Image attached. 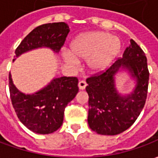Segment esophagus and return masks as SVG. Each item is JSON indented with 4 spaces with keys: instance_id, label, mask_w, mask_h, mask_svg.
Here are the masks:
<instances>
[{
    "instance_id": "esophagus-1",
    "label": "esophagus",
    "mask_w": 158,
    "mask_h": 158,
    "mask_svg": "<svg viewBox=\"0 0 158 158\" xmlns=\"http://www.w3.org/2000/svg\"><path fill=\"white\" fill-rule=\"evenodd\" d=\"M87 86V83L85 81V80H81V81H79V88L80 89H85V87Z\"/></svg>"
}]
</instances>
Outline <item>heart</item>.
<instances>
[{
  "mask_svg": "<svg viewBox=\"0 0 158 158\" xmlns=\"http://www.w3.org/2000/svg\"><path fill=\"white\" fill-rule=\"evenodd\" d=\"M71 53L64 52L66 61L71 65L76 59L87 60V66L93 72H100L111 64L121 51V41L116 36L103 31L83 34L70 45Z\"/></svg>",
  "mask_w": 158,
  "mask_h": 158,
  "instance_id": "heart-1",
  "label": "heart"
}]
</instances>
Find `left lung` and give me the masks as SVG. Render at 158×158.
I'll use <instances>...</instances> for the list:
<instances>
[{
    "instance_id": "8db88e82",
    "label": "left lung",
    "mask_w": 158,
    "mask_h": 158,
    "mask_svg": "<svg viewBox=\"0 0 158 158\" xmlns=\"http://www.w3.org/2000/svg\"><path fill=\"white\" fill-rule=\"evenodd\" d=\"M105 71L87 78L89 95L88 123L100 135H115L128 129L135 122L145 106L149 83V70L145 52L135 40ZM120 67L127 68L136 79L134 91L120 96L115 88L114 75Z\"/></svg>"
}]
</instances>
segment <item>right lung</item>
I'll use <instances>...</instances> for the list:
<instances>
[{"label":"right lung","mask_w":158,"mask_h":158,"mask_svg":"<svg viewBox=\"0 0 158 158\" xmlns=\"http://www.w3.org/2000/svg\"><path fill=\"white\" fill-rule=\"evenodd\" d=\"M69 33V26L63 22L38 26L23 40L14 56L42 46L58 52ZM78 82L77 77L56 78L41 90L25 95L16 88L9 73L10 97L17 116L33 132L41 135L55 132L62 126L65 107L79 92Z\"/></svg>","instance_id":"right-lung-1"}]
</instances>
